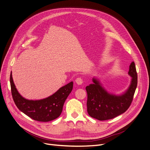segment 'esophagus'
I'll list each match as a JSON object with an SVG mask.
<instances>
[{
  "label": "esophagus",
  "mask_w": 150,
  "mask_h": 150,
  "mask_svg": "<svg viewBox=\"0 0 150 150\" xmlns=\"http://www.w3.org/2000/svg\"><path fill=\"white\" fill-rule=\"evenodd\" d=\"M75 82L77 84H79V85H81V84H83V81L81 78L79 77V78H77V79L75 80Z\"/></svg>",
  "instance_id": "obj_1"
}]
</instances>
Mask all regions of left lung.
Returning a JSON list of instances; mask_svg holds the SVG:
<instances>
[{
    "instance_id": "obj_1",
    "label": "left lung",
    "mask_w": 150,
    "mask_h": 150,
    "mask_svg": "<svg viewBox=\"0 0 150 150\" xmlns=\"http://www.w3.org/2000/svg\"><path fill=\"white\" fill-rule=\"evenodd\" d=\"M128 74L132 78L131 84L125 92L120 95L108 93L99 79L93 78V84L86 87L87 111L90 116L103 121L114 118L126 111L132 103L137 86V74L134 62L129 66Z\"/></svg>"
}]
</instances>
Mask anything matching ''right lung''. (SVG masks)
Returning a JSON list of instances; mask_svg holds the SVG:
<instances>
[{"label": "right lung", "instance_id": "obj_1", "mask_svg": "<svg viewBox=\"0 0 150 150\" xmlns=\"http://www.w3.org/2000/svg\"><path fill=\"white\" fill-rule=\"evenodd\" d=\"M10 86L13 99L18 109L35 121L48 122L59 117L64 103L72 91L73 81L58 89L55 93L40 100H29L19 93L10 74Z\"/></svg>", "mask_w": 150, "mask_h": 150}]
</instances>
